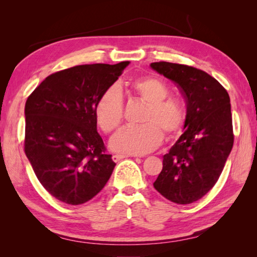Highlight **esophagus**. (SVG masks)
<instances>
[{
  "label": "esophagus",
  "instance_id": "34e87169",
  "mask_svg": "<svg viewBox=\"0 0 257 257\" xmlns=\"http://www.w3.org/2000/svg\"><path fill=\"white\" fill-rule=\"evenodd\" d=\"M124 158H128V155H119V154H116V155H113L112 156V160L114 161V162H119L120 160H122Z\"/></svg>",
  "mask_w": 257,
  "mask_h": 257
}]
</instances>
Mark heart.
Returning <instances> with one entry per match:
<instances>
[{"label":"heart","instance_id":"heart-1","mask_svg":"<svg viewBox=\"0 0 257 257\" xmlns=\"http://www.w3.org/2000/svg\"><path fill=\"white\" fill-rule=\"evenodd\" d=\"M133 89L149 104L144 124L127 125L111 138L113 152L127 155H142L155 150L163 141V128L169 135L179 132L186 119L182 104L168 98L169 88L162 80L146 77L133 82ZM97 123L103 132H113L122 121L123 97L118 85H112L98 98L95 107Z\"/></svg>","mask_w":257,"mask_h":257}]
</instances>
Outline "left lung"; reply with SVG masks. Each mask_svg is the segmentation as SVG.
Returning a JSON list of instances; mask_svg holds the SVG:
<instances>
[{"instance_id": "8db88e82", "label": "left lung", "mask_w": 257, "mask_h": 257, "mask_svg": "<svg viewBox=\"0 0 257 257\" xmlns=\"http://www.w3.org/2000/svg\"><path fill=\"white\" fill-rule=\"evenodd\" d=\"M151 68L176 82L187 104L184 134L163 155L153 186L169 201L190 204L212 189L232 150L229 94L199 69L170 62H154Z\"/></svg>"}]
</instances>
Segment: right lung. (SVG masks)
Segmentation results:
<instances>
[{"label": "right lung", "instance_id": "1", "mask_svg": "<svg viewBox=\"0 0 257 257\" xmlns=\"http://www.w3.org/2000/svg\"><path fill=\"white\" fill-rule=\"evenodd\" d=\"M129 61L84 64L46 77L25 105V153L43 187L79 205L101 191L115 163L97 133L95 107Z\"/></svg>", "mask_w": 257, "mask_h": 257}]
</instances>
